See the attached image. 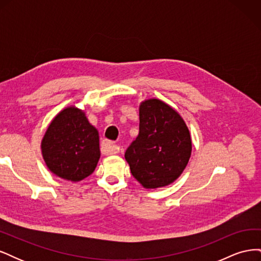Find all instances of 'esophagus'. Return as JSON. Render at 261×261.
<instances>
[{
  "label": "esophagus",
  "mask_w": 261,
  "mask_h": 261,
  "mask_svg": "<svg viewBox=\"0 0 261 261\" xmlns=\"http://www.w3.org/2000/svg\"><path fill=\"white\" fill-rule=\"evenodd\" d=\"M120 151V147H118L114 141L111 140H103L101 144V152L103 154H115Z\"/></svg>",
  "instance_id": "esophagus-1"
}]
</instances>
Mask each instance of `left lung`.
<instances>
[{"mask_svg":"<svg viewBox=\"0 0 261 261\" xmlns=\"http://www.w3.org/2000/svg\"><path fill=\"white\" fill-rule=\"evenodd\" d=\"M192 154V138L183 118L159 99L139 106V134L125 152L130 172L145 188L176 180Z\"/></svg>","mask_w":261,"mask_h":261,"instance_id":"left-lung-1","label":"left lung"}]
</instances>
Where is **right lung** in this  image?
I'll list each match as a JSON object with an SVG mask.
<instances>
[{"label": "right lung", "instance_id": "right-lung-1", "mask_svg": "<svg viewBox=\"0 0 261 261\" xmlns=\"http://www.w3.org/2000/svg\"><path fill=\"white\" fill-rule=\"evenodd\" d=\"M41 152L53 174L76 183L89 176L97 167L99 133L83 110L67 107L49 124L41 140Z\"/></svg>", "mask_w": 261, "mask_h": 261}]
</instances>
